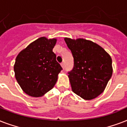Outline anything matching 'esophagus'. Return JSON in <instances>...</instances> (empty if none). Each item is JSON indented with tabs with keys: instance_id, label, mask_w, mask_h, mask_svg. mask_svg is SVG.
<instances>
[{
	"instance_id": "34e87169",
	"label": "esophagus",
	"mask_w": 127,
	"mask_h": 127,
	"mask_svg": "<svg viewBox=\"0 0 127 127\" xmlns=\"http://www.w3.org/2000/svg\"><path fill=\"white\" fill-rule=\"evenodd\" d=\"M61 65H62V68L63 69H64L65 68V64H64V63L62 62V64H61Z\"/></svg>"
}]
</instances>
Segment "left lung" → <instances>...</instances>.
<instances>
[{
  "label": "left lung",
  "instance_id": "1",
  "mask_svg": "<svg viewBox=\"0 0 127 127\" xmlns=\"http://www.w3.org/2000/svg\"><path fill=\"white\" fill-rule=\"evenodd\" d=\"M64 40L74 60L73 68L68 72L72 91L85 100L95 99L103 92L111 77V58L90 40L68 38Z\"/></svg>",
  "mask_w": 127,
  "mask_h": 127
}]
</instances>
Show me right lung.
Returning <instances> with one entry per match:
<instances>
[{
	"label": "right lung",
	"instance_id": "obj_1",
	"mask_svg": "<svg viewBox=\"0 0 127 127\" xmlns=\"http://www.w3.org/2000/svg\"><path fill=\"white\" fill-rule=\"evenodd\" d=\"M57 39L41 37L22 50L14 65L15 77L24 93L42 97L52 89L62 69L53 48Z\"/></svg>",
	"mask_w": 127,
	"mask_h": 127
}]
</instances>
